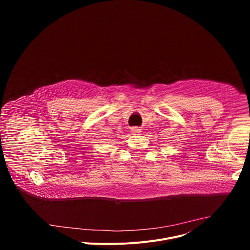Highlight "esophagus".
<instances>
[{
    "label": "esophagus",
    "instance_id": "34e87169",
    "mask_svg": "<svg viewBox=\"0 0 250 250\" xmlns=\"http://www.w3.org/2000/svg\"><path fill=\"white\" fill-rule=\"evenodd\" d=\"M130 131H131V134L133 135H139L141 134V129L137 126H133V127H130Z\"/></svg>",
    "mask_w": 250,
    "mask_h": 250
}]
</instances>
